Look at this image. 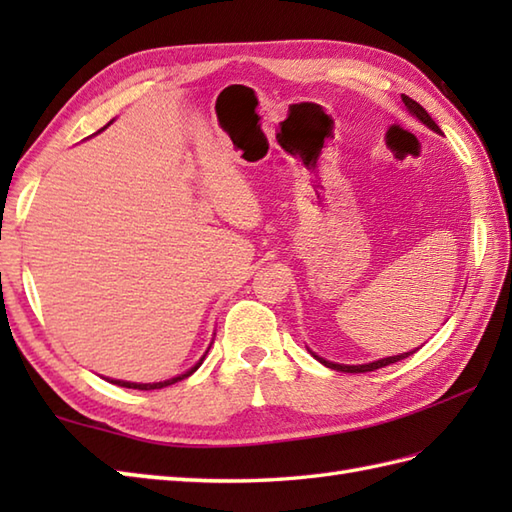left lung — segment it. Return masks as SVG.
Segmentation results:
<instances>
[{"mask_svg": "<svg viewBox=\"0 0 512 512\" xmlns=\"http://www.w3.org/2000/svg\"><path fill=\"white\" fill-rule=\"evenodd\" d=\"M402 103L407 105V110L413 114V116H418L420 121L427 125V127H431L433 132H440V127L436 125V121H433V118L424 112V107L420 105V103H416L413 99H409V96H405L402 94ZM413 352H407V354H400V356H389V358H380V361H376V363H367V365H339V363H330V361H323V358H319V361L325 365V367H330V369H336V372H347V374H363V372H374V369H380V367H387V365H391V363H398V361H402V358H407V356H411Z\"/></svg>", "mask_w": 512, "mask_h": 512, "instance_id": "left-lung-1", "label": "left lung"}]
</instances>
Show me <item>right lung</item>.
<instances>
[{
	"instance_id": "obj_1",
	"label": "right lung",
	"mask_w": 512,
	"mask_h": 512,
	"mask_svg": "<svg viewBox=\"0 0 512 512\" xmlns=\"http://www.w3.org/2000/svg\"><path fill=\"white\" fill-rule=\"evenodd\" d=\"M204 361V358H202ZM202 361L195 365V367H191L189 372H184V374H180V376H176V378H169V380H165V383H125V380H110V383H114V385H118V387H129V389H160V387H167V385H173V383H180V380H184V378H189L195 369H198L200 365H202Z\"/></svg>"
}]
</instances>
